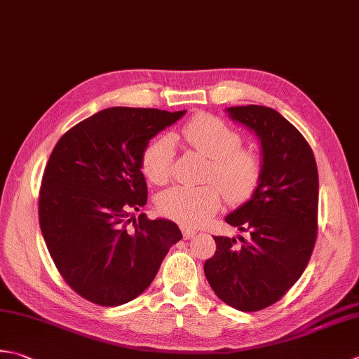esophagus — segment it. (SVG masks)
<instances>
[{
  "label": "esophagus",
  "instance_id": "1",
  "mask_svg": "<svg viewBox=\"0 0 359 359\" xmlns=\"http://www.w3.org/2000/svg\"><path fill=\"white\" fill-rule=\"evenodd\" d=\"M180 229H182V235H184L185 240H189V238H193L196 235V230H193V229H188L185 226H182Z\"/></svg>",
  "mask_w": 359,
  "mask_h": 359
}]
</instances>
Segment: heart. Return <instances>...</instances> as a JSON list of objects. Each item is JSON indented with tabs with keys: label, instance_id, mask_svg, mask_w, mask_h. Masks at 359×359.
Masks as SVG:
<instances>
[{
	"label": "heart",
	"instance_id": "1",
	"mask_svg": "<svg viewBox=\"0 0 359 359\" xmlns=\"http://www.w3.org/2000/svg\"><path fill=\"white\" fill-rule=\"evenodd\" d=\"M180 137L191 149L212 160L207 182L217 185L168 189L157 201L161 215L185 226H199L219 210L222 194L230 203H243L254 196L263 174L262 158L254 151L243 149L241 135L227 123L208 114L194 115L182 126ZM172 163L171 137L163 135L147 144L142 168L152 184H166L171 177Z\"/></svg>",
	"mask_w": 359,
	"mask_h": 359
}]
</instances>
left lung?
<instances>
[{"label":"left lung","mask_w":359,"mask_h":359,"mask_svg":"<svg viewBox=\"0 0 359 359\" xmlns=\"http://www.w3.org/2000/svg\"><path fill=\"white\" fill-rule=\"evenodd\" d=\"M262 144V180L254 196L226 216L249 238L213 236L216 252L203 264L215 294L240 311L276 304L297 282L318 236L319 175L304 135L263 105L227 109Z\"/></svg>","instance_id":"8db88e82"}]
</instances>
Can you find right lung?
Segmentation results:
<instances>
[{
  "mask_svg": "<svg viewBox=\"0 0 359 359\" xmlns=\"http://www.w3.org/2000/svg\"><path fill=\"white\" fill-rule=\"evenodd\" d=\"M185 111L110 107L54 146L39 196L41 235L63 280L91 304L118 306L138 297L182 240L170 219L129 215L147 201L142 157L149 140Z\"/></svg>",
  "mask_w": 359,
  "mask_h": 359,
  "instance_id": "obj_1",
  "label": "right lung"
}]
</instances>
